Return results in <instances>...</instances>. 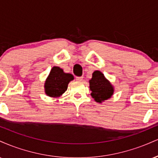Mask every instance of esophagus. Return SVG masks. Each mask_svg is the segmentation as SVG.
I'll return each instance as SVG.
<instances>
[{
	"label": "esophagus",
	"instance_id": "esophagus-1",
	"mask_svg": "<svg viewBox=\"0 0 158 158\" xmlns=\"http://www.w3.org/2000/svg\"><path fill=\"white\" fill-rule=\"evenodd\" d=\"M82 79H83V77H76V80H77V81H82Z\"/></svg>",
	"mask_w": 158,
	"mask_h": 158
}]
</instances>
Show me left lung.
Here are the masks:
<instances>
[{"instance_id": "1", "label": "left lung", "mask_w": 158, "mask_h": 158, "mask_svg": "<svg viewBox=\"0 0 158 158\" xmlns=\"http://www.w3.org/2000/svg\"><path fill=\"white\" fill-rule=\"evenodd\" d=\"M91 97L97 102L110 99L114 94V87L105 77L104 74L99 70H96L92 74L91 79L89 81Z\"/></svg>"}]
</instances>
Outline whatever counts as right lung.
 <instances>
[{
  "mask_svg": "<svg viewBox=\"0 0 158 158\" xmlns=\"http://www.w3.org/2000/svg\"><path fill=\"white\" fill-rule=\"evenodd\" d=\"M73 79L72 74L64 73L59 67H53L45 81V94L50 97H60L66 91L69 82Z\"/></svg>",
  "mask_w": 158,
  "mask_h": 158,
  "instance_id": "right-lung-1",
  "label": "right lung"
}]
</instances>
